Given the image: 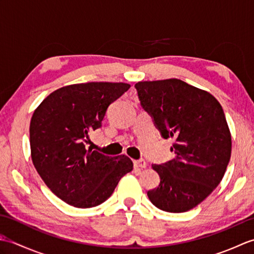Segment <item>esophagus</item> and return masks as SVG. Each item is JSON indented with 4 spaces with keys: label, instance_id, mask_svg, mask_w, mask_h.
Returning <instances> with one entry per match:
<instances>
[{
    "label": "esophagus",
    "instance_id": "obj_1",
    "mask_svg": "<svg viewBox=\"0 0 254 254\" xmlns=\"http://www.w3.org/2000/svg\"><path fill=\"white\" fill-rule=\"evenodd\" d=\"M134 167L135 168H146V161L144 159H138V160H134Z\"/></svg>",
    "mask_w": 254,
    "mask_h": 254
}]
</instances>
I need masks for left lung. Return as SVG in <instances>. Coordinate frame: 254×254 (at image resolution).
<instances>
[{"label":"left lung","instance_id":"left-lung-1","mask_svg":"<svg viewBox=\"0 0 254 254\" xmlns=\"http://www.w3.org/2000/svg\"><path fill=\"white\" fill-rule=\"evenodd\" d=\"M135 88L161 136L175 139L176 158L152 165L160 183L148 198L165 212H188L215 190L227 169L231 134L223 108L208 91L178 78L138 82Z\"/></svg>","mask_w":254,"mask_h":254}]
</instances>
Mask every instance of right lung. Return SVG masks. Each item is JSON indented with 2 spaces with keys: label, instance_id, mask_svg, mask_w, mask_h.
<instances>
[{
  "label": "right lung",
  "instance_id": "add662e5",
  "mask_svg": "<svg viewBox=\"0 0 254 254\" xmlns=\"http://www.w3.org/2000/svg\"><path fill=\"white\" fill-rule=\"evenodd\" d=\"M130 87L109 82L64 86L42 100L31 117L32 164L46 186L74 207L104 203L133 169L126 155L110 157L85 147L90 128L101 127L108 107Z\"/></svg>",
  "mask_w": 254,
  "mask_h": 254
}]
</instances>
